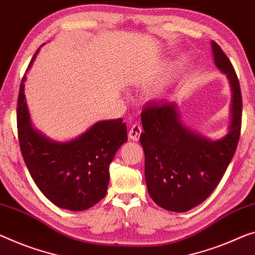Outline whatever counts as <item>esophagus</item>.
<instances>
[{
  "mask_svg": "<svg viewBox=\"0 0 255 255\" xmlns=\"http://www.w3.org/2000/svg\"><path fill=\"white\" fill-rule=\"evenodd\" d=\"M142 132V128L139 124H134L128 131V138L133 141H138L140 139V134Z\"/></svg>",
  "mask_w": 255,
  "mask_h": 255,
  "instance_id": "1",
  "label": "esophagus"
}]
</instances>
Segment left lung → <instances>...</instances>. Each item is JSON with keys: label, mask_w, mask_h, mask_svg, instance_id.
<instances>
[{"label": "left lung", "mask_w": 255, "mask_h": 255, "mask_svg": "<svg viewBox=\"0 0 255 255\" xmlns=\"http://www.w3.org/2000/svg\"><path fill=\"white\" fill-rule=\"evenodd\" d=\"M214 64L232 88V121L223 138L211 140L180 121L175 104L148 103L141 112L144 178L156 204L172 212H187L205 201L232 162L242 127V93L232 62L214 41Z\"/></svg>", "instance_id": "left-lung-1"}]
</instances>
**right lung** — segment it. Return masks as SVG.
Segmentation results:
<instances>
[{
	"instance_id": "add662e5",
	"label": "right lung",
	"mask_w": 255,
	"mask_h": 255,
	"mask_svg": "<svg viewBox=\"0 0 255 255\" xmlns=\"http://www.w3.org/2000/svg\"><path fill=\"white\" fill-rule=\"evenodd\" d=\"M25 82L26 74L19 91L17 123L26 166L38 189L54 205L69 211L88 210L107 193L109 165L116 151L128 141L127 125L122 119L100 121L73 140H51L30 122L23 93Z\"/></svg>"
}]
</instances>
